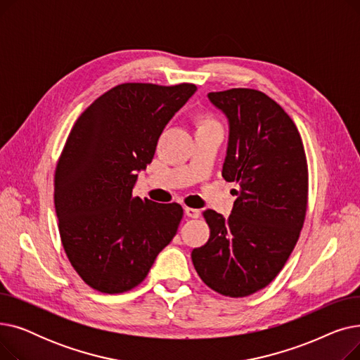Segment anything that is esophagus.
<instances>
[{
    "instance_id": "34e87169",
    "label": "esophagus",
    "mask_w": 360,
    "mask_h": 360,
    "mask_svg": "<svg viewBox=\"0 0 360 360\" xmlns=\"http://www.w3.org/2000/svg\"><path fill=\"white\" fill-rule=\"evenodd\" d=\"M185 214L188 216V217H191V219H197V217H200V210H197V209H193V207H185Z\"/></svg>"
}]
</instances>
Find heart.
I'll return each mask as SVG.
<instances>
[{
  "mask_svg": "<svg viewBox=\"0 0 360 360\" xmlns=\"http://www.w3.org/2000/svg\"><path fill=\"white\" fill-rule=\"evenodd\" d=\"M210 122H214V121H210V120H207L204 124H210Z\"/></svg>",
  "mask_w": 360,
  "mask_h": 360,
  "instance_id": "b5f03b06",
  "label": "heart"
}]
</instances>
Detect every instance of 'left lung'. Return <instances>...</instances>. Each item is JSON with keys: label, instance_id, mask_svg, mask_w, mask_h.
Segmentation results:
<instances>
[{"label": "left lung", "instance_id": "obj_1", "mask_svg": "<svg viewBox=\"0 0 360 360\" xmlns=\"http://www.w3.org/2000/svg\"><path fill=\"white\" fill-rule=\"evenodd\" d=\"M209 99L229 120L221 175L239 191L229 219L202 212L210 238L191 258L210 289L245 297L270 285L299 239L308 207L307 155L295 122L266 93L239 87L212 91Z\"/></svg>", "mask_w": 360, "mask_h": 360}]
</instances>
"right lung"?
I'll return each instance as SVG.
<instances>
[{
  "instance_id": "add662e5",
  "label": "right lung",
  "mask_w": 360,
  "mask_h": 360,
  "mask_svg": "<svg viewBox=\"0 0 360 360\" xmlns=\"http://www.w3.org/2000/svg\"><path fill=\"white\" fill-rule=\"evenodd\" d=\"M195 84L124 83L75 121L56 163L53 202L64 251L86 285L102 293L139 286L176 235L178 202L132 195L165 125Z\"/></svg>"
}]
</instances>
